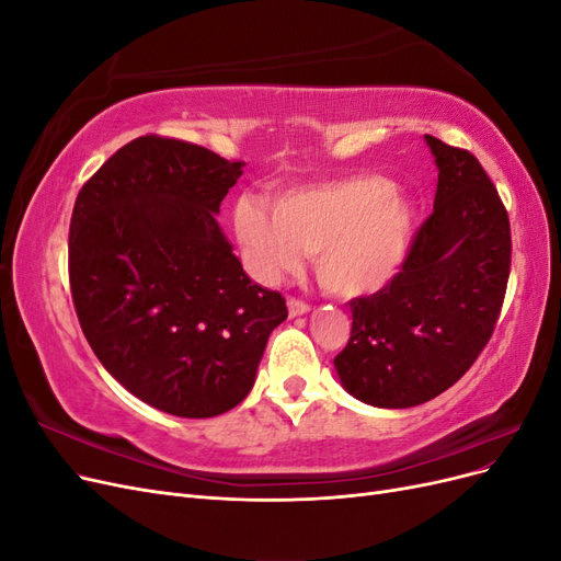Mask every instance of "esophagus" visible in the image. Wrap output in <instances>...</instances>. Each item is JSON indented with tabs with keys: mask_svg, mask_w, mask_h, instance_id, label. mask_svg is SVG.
<instances>
[{
	"mask_svg": "<svg viewBox=\"0 0 561 561\" xmlns=\"http://www.w3.org/2000/svg\"><path fill=\"white\" fill-rule=\"evenodd\" d=\"M309 304L307 301H301V299H297V297H290L287 299V311H290V316L295 318V316H304V313H309Z\"/></svg>",
	"mask_w": 561,
	"mask_h": 561,
	"instance_id": "34e87169",
	"label": "esophagus"
}]
</instances>
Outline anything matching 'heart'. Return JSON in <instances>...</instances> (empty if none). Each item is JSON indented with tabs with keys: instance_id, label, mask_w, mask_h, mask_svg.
<instances>
[{
	"instance_id": "obj_1",
	"label": "heart",
	"mask_w": 561,
	"mask_h": 561,
	"mask_svg": "<svg viewBox=\"0 0 561 561\" xmlns=\"http://www.w3.org/2000/svg\"><path fill=\"white\" fill-rule=\"evenodd\" d=\"M419 227L414 201L381 175H348L276 196H241L233 231L254 274L278 280L316 254L328 293L365 297L393 283L410 257Z\"/></svg>"
}]
</instances>
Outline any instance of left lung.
<instances>
[{
  "label": "left lung",
  "mask_w": 561,
  "mask_h": 561,
  "mask_svg": "<svg viewBox=\"0 0 561 561\" xmlns=\"http://www.w3.org/2000/svg\"><path fill=\"white\" fill-rule=\"evenodd\" d=\"M437 165L433 213L400 276L351 299V339L334 358L353 398L404 410L445 393L494 334L511 276V219L468 149L426 135Z\"/></svg>",
  "instance_id": "8db88e82"
}]
</instances>
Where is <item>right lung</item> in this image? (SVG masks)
Instances as JSON below:
<instances>
[{
  "mask_svg": "<svg viewBox=\"0 0 561 561\" xmlns=\"http://www.w3.org/2000/svg\"><path fill=\"white\" fill-rule=\"evenodd\" d=\"M243 165L142 135L75 203L70 287L83 336L118 383L165 414L208 419L239 404L287 318L215 219Z\"/></svg>",
  "mask_w": 561,
  "mask_h": 561,
  "instance_id": "add662e5",
  "label": "right lung"
}]
</instances>
